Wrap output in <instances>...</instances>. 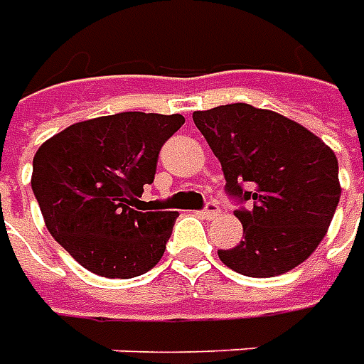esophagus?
Wrapping results in <instances>:
<instances>
[{
    "mask_svg": "<svg viewBox=\"0 0 364 364\" xmlns=\"http://www.w3.org/2000/svg\"><path fill=\"white\" fill-rule=\"evenodd\" d=\"M218 213H220V208H218V205L215 203V200H208L207 205H205V208L200 210V215H203L205 218L218 217Z\"/></svg>",
    "mask_w": 364,
    "mask_h": 364,
    "instance_id": "obj_1",
    "label": "esophagus"
}]
</instances>
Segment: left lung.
I'll list each match as a JSON object with an SVG mask.
<instances>
[{"label":"left lung","mask_w":364,"mask_h":364,"mask_svg":"<svg viewBox=\"0 0 364 364\" xmlns=\"http://www.w3.org/2000/svg\"><path fill=\"white\" fill-rule=\"evenodd\" d=\"M193 122L220 161L244 228L235 248L218 250L223 264L242 276L272 278L307 260L341 197L331 147L297 122L244 102L195 112Z\"/></svg>","instance_id":"1"}]
</instances>
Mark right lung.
Here are the masks:
<instances>
[{
    "label": "right lung",
    "mask_w": 364,
    "mask_h": 364,
    "mask_svg": "<svg viewBox=\"0 0 364 364\" xmlns=\"http://www.w3.org/2000/svg\"><path fill=\"white\" fill-rule=\"evenodd\" d=\"M183 124L181 114L122 112L73 124L37 149L31 187L45 225L86 270L126 279L161 260L179 215L147 210L139 197Z\"/></svg>",
    "instance_id": "1"
}]
</instances>
